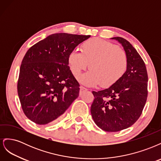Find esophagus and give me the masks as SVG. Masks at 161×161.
<instances>
[{"label":"esophagus","mask_w":161,"mask_h":161,"mask_svg":"<svg viewBox=\"0 0 161 161\" xmlns=\"http://www.w3.org/2000/svg\"><path fill=\"white\" fill-rule=\"evenodd\" d=\"M87 90H88V89H87L86 88H85V87L81 86L80 87V93H82V92H85V91H86Z\"/></svg>","instance_id":"esophagus-1"}]
</instances>
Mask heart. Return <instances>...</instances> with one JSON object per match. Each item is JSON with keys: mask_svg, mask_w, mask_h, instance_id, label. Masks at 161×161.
Returning <instances> with one entry per match:
<instances>
[{"mask_svg": "<svg viewBox=\"0 0 161 161\" xmlns=\"http://www.w3.org/2000/svg\"><path fill=\"white\" fill-rule=\"evenodd\" d=\"M72 75L79 76L89 66V70L79 77L82 84L111 86L119 81L128 69L126 52L110 42L94 38L85 42L81 52L73 50L68 56Z\"/></svg>", "mask_w": 161, "mask_h": 161, "instance_id": "obj_1", "label": "heart"}]
</instances>
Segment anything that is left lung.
I'll return each mask as SVG.
<instances>
[{
	"instance_id": "left-lung-1",
	"label": "left lung",
	"mask_w": 161,
	"mask_h": 161,
	"mask_svg": "<svg viewBox=\"0 0 161 161\" xmlns=\"http://www.w3.org/2000/svg\"><path fill=\"white\" fill-rule=\"evenodd\" d=\"M128 58L125 75L109 88L92 91L95 99L91 113L97 125L106 131H118L132 125L142 113L148 96V74L145 63L131 43L115 37Z\"/></svg>"
}]
</instances>
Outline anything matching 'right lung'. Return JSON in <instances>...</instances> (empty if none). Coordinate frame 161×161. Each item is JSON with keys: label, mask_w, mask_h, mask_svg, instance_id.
<instances>
[{"label": "right lung", "mask_w": 161, "mask_h": 161, "mask_svg": "<svg viewBox=\"0 0 161 161\" xmlns=\"http://www.w3.org/2000/svg\"><path fill=\"white\" fill-rule=\"evenodd\" d=\"M91 36L54 33L31 46L21 62L17 92L27 118L39 125L56 122L79 95L68 63L70 52Z\"/></svg>", "instance_id": "right-lung-1"}]
</instances>
